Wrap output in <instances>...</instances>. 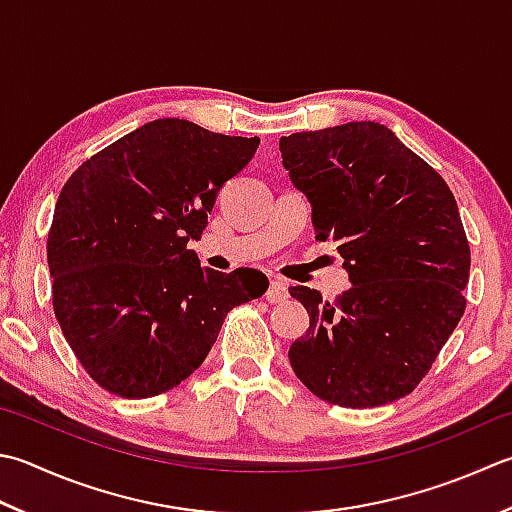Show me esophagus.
<instances>
[{
    "instance_id": "1",
    "label": "esophagus",
    "mask_w": 512,
    "mask_h": 512,
    "mask_svg": "<svg viewBox=\"0 0 512 512\" xmlns=\"http://www.w3.org/2000/svg\"><path fill=\"white\" fill-rule=\"evenodd\" d=\"M286 299H288V286L282 282V279L270 282V286L266 290V302L268 304H284Z\"/></svg>"
}]
</instances>
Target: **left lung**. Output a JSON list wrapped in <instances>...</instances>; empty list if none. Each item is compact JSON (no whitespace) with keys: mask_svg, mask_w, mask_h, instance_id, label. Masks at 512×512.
<instances>
[{"mask_svg":"<svg viewBox=\"0 0 512 512\" xmlns=\"http://www.w3.org/2000/svg\"><path fill=\"white\" fill-rule=\"evenodd\" d=\"M313 206L315 239L337 242L350 286L335 302L293 286L310 326L288 350L310 393L373 408L413 393L466 310L470 246L448 184L393 130L350 122L279 139Z\"/></svg>","mask_w":512,"mask_h":512,"instance_id":"left-lung-1","label":"left lung"}]
</instances>
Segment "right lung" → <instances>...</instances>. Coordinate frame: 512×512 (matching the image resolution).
Listing matches in <instances>:
<instances>
[{
	"label": "right lung",
	"mask_w": 512,
	"mask_h": 512,
	"mask_svg": "<svg viewBox=\"0 0 512 512\" xmlns=\"http://www.w3.org/2000/svg\"><path fill=\"white\" fill-rule=\"evenodd\" d=\"M259 146L155 119L68 177L48 230L53 308L77 362L108 393H168L202 366L226 315L266 293L255 268H202L188 242Z\"/></svg>",
	"instance_id": "add662e5"
}]
</instances>
